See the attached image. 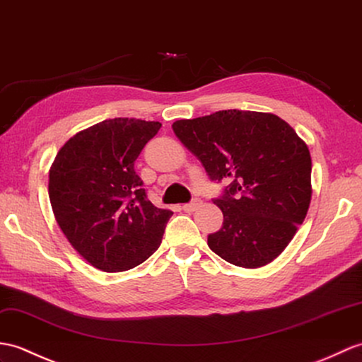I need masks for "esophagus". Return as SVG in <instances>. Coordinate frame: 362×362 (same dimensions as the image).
<instances>
[{"instance_id": "esophagus-1", "label": "esophagus", "mask_w": 362, "mask_h": 362, "mask_svg": "<svg viewBox=\"0 0 362 362\" xmlns=\"http://www.w3.org/2000/svg\"><path fill=\"white\" fill-rule=\"evenodd\" d=\"M200 204H202L200 200H192L191 204H185L182 206V209H183V211H187V213H192V211H196V209L200 206Z\"/></svg>"}]
</instances>
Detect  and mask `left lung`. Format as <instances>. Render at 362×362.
Returning <instances> with one entry per match:
<instances>
[{"label":"left lung","mask_w":362,"mask_h":362,"mask_svg":"<svg viewBox=\"0 0 362 362\" xmlns=\"http://www.w3.org/2000/svg\"><path fill=\"white\" fill-rule=\"evenodd\" d=\"M173 131L211 180L230 182L214 204L222 228L208 247L242 268L270 264L287 248L312 200V157L291 126L270 112L228 109Z\"/></svg>","instance_id":"1"}]
</instances>
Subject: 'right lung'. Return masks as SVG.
I'll use <instances>...</instances> for the list:
<instances>
[{
    "label": "right lung",
    "mask_w": 362,
    "mask_h": 362,
    "mask_svg": "<svg viewBox=\"0 0 362 362\" xmlns=\"http://www.w3.org/2000/svg\"><path fill=\"white\" fill-rule=\"evenodd\" d=\"M162 123L109 119L75 134L49 170V199L66 239L107 273L131 270L160 247L170 209L154 206L134 171Z\"/></svg>",
    "instance_id": "1"
}]
</instances>
